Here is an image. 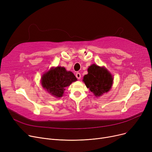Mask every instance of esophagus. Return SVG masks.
<instances>
[{
  "label": "esophagus",
  "mask_w": 152,
  "mask_h": 152,
  "mask_svg": "<svg viewBox=\"0 0 152 152\" xmlns=\"http://www.w3.org/2000/svg\"><path fill=\"white\" fill-rule=\"evenodd\" d=\"M76 77H77V79H81V74L79 73H77L76 75Z\"/></svg>",
  "instance_id": "34e87169"
}]
</instances>
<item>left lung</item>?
Returning <instances> with one entry per match:
<instances>
[{
    "label": "left lung",
    "instance_id": "8db88e82",
    "mask_svg": "<svg viewBox=\"0 0 152 152\" xmlns=\"http://www.w3.org/2000/svg\"><path fill=\"white\" fill-rule=\"evenodd\" d=\"M87 71L88 74L84 76L83 81L95 97H100L110 90L113 78L105 67L93 64L87 69Z\"/></svg>",
    "mask_w": 152,
    "mask_h": 152
}]
</instances>
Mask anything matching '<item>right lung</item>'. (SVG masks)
Masks as SVG:
<instances>
[{"label": "right lung", "instance_id": "right-lung-1", "mask_svg": "<svg viewBox=\"0 0 152 152\" xmlns=\"http://www.w3.org/2000/svg\"><path fill=\"white\" fill-rule=\"evenodd\" d=\"M77 79L71 71H67L64 67L52 68L44 73L41 77L43 88L54 97L59 98L63 96L66 87Z\"/></svg>", "mask_w": 152, "mask_h": 152}]
</instances>
